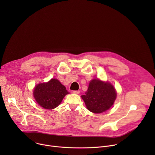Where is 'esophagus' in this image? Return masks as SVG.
I'll return each mask as SVG.
<instances>
[{
    "instance_id": "1",
    "label": "esophagus",
    "mask_w": 155,
    "mask_h": 155,
    "mask_svg": "<svg viewBox=\"0 0 155 155\" xmlns=\"http://www.w3.org/2000/svg\"><path fill=\"white\" fill-rule=\"evenodd\" d=\"M72 93L74 94H79L80 93V91H72Z\"/></svg>"
}]
</instances>
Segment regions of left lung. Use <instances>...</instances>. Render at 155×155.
Returning a JSON list of instances; mask_svg holds the SVG:
<instances>
[{
    "instance_id": "8db88e82",
    "label": "left lung",
    "mask_w": 155,
    "mask_h": 155,
    "mask_svg": "<svg viewBox=\"0 0 155 155\" xmlns=\"http://www.w3.org/2000/svg\"><path fill=\"white\" fill-rule=\"evenodd\" d=\"M81 97L90 112L101 114L112 106L117 97V93L110 83L94 79L90 81L87 91Z\"/></svg>"
}]
</instances>
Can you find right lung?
<instances>
[{
	"label": "right lung",
	"mask_w": 155,
	"mask_h": 155,
	"mask_svg": "<svg viewBox=\"0 0 155 155\" xmlns=\"http://www.w3.org/2000/svg\"><path fill=\"white\" fill-rule=\"evenodd\" d=\"M33 94L36 102L41 107L50 110L58 107L69 92L59 80L53 78L47 83L35 86Z\"/></svg>",
	"instance_id": "obj_1"
}]
</instances>
